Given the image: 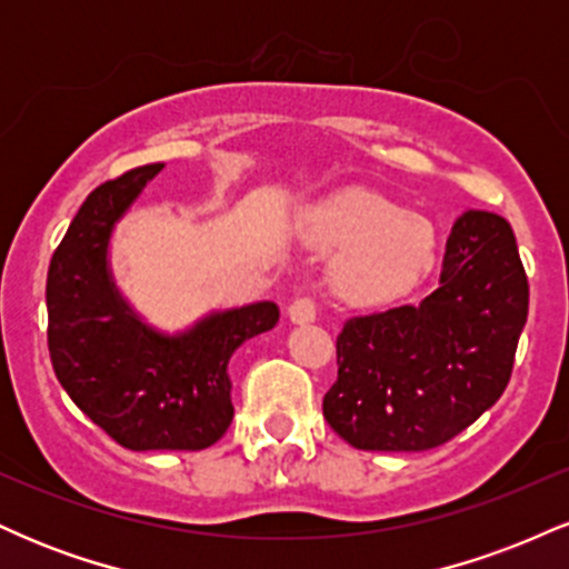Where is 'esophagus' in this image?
<instances>
[{"label":"esophagus","mask_w":569,"mask_h":569,"mask_svg":"<svg viewBox=\"0 0 569 569\" xmlns=\"http://www.w3.org/2000/svg\"><path fill=\"white\" fill-rule=\"evenodd\" d=\"M316 316H318V310H316V302H312V299L302 297V299H293V302L289 305L291 323H312L316 321Z\"/></svg>","instance_id":"34e87169"}]
</instances>
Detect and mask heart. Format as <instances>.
<instances>
[{
	"instance_id": "1",
	"label": "heart",
	"mask_w": 569,
	"mask_h": 569,
	"mask_svg": "<svg viewBox=\"0 0 569 569\" xmlns=\"http://www.w3.org/2000/svg\"><path fill=\"white\" fill-rule=\"evenodd\" d=\"M299 234L316 251L337 253L331 286L356 305L393 302L436 262L433 224L369 189L318 202L299 221Z\"/></svg>"
}]
</instances>
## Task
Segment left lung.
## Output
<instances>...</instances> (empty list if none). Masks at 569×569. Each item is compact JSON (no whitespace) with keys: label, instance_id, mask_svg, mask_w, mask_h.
Instances as JSON below:
<instances>
[{"label":"left lung","instance_id":"8db88e82","mask_svg":"<svg viewBox=\"0 0 569 569\" xmlns=\"http://www.w3.org/2000/svg\"><path fill=\"white\" fill-rule=\"evenodd\" d=\"M527 305L511 224L466 211L447 240L439 289L339 331L326 422L371 452H422L455 439L511 380Z\"/></svg>","mask_w":569,"mask_h":569}]
</instances>
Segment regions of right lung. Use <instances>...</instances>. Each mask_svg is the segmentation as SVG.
I'll return each mask as SVG.
<instances>
[{
	"mask_svg": "<svg viewBox=\"0 0 569 569\" xmlns=\"http://www.w3.org/2000/svg\"><path fill=\"white\" fill-rule=\"evenodd\" d=\"M162 171L143 166L82 202L48 270V348L71 401L117 443L206 449L230 428V358L278 323L276 302L213 310L189 329L149 326L117 289L109 243L117 221Z\"/></svg>",
	"mask_w": 569,
	"mask_h": 569,
	"instance_id": "add662e5",
	"label": "right lung"
}]
</instances>
